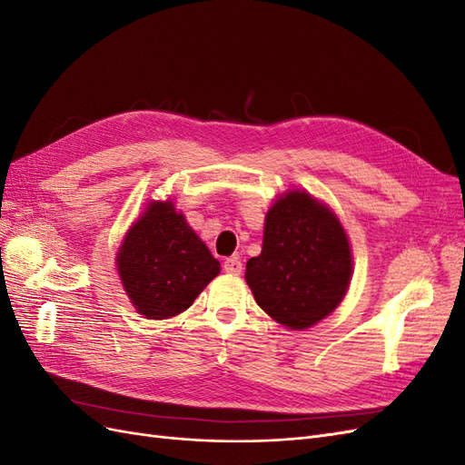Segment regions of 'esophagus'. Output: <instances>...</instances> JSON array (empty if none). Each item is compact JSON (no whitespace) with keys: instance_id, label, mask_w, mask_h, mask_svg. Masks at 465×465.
I'll use <instances>...</instances> for the list:
<instances>
[{"instance_id":"obj_1","label":"esophagus","mask_w":465,"mask_h":465,"mask_svg":"<svg viewBox=\"0 0 465 465\" xmlns=\"http://www.w3.org/2000/svg\"><path fill=\"white\" fill-rule=\"evenodd\" d=\"M223 267H224V272L232 273V275H241L242 273V262H241V258H238V256H232V258L224 260Z\"/></svg>"}]
</instances>
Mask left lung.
Here are the masks:
<instances>
[{
  "label": "left lung",
  "mask_w": 465,
  "mask_h": 465,
  "mask_svg": "<svg viewBox=\"0 0 465 465\" xmlns=\"http://www.w3.org/2000/svg\"><path fill=\"white\" fill-rule=\"evenodd\" d=\"M341 223L306 192H289L265 215L263 246L246 263V283L263 312L291 330L331 314L351 279Z\"/></svg>",
  "instance_id": "left-lung-1"
}]
</instances>
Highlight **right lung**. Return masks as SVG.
<instances>
[{
    "label": "right lung",
    "instance_id": "obj_1",
    "mask_svg": "<svg viewBox=\"0 0 465 465\" xmlns=\"http://www.w3.org/2000/svg\"><path fill=\"white\" fill-rule=\"evenodd\" d=\"M116 263L130 301L149 320L184 312L221 272L173 202L147 207L125 236Z\"/></svg>",
    "mask_w": 465,
    "mask_h": 465
}]
</instances>
